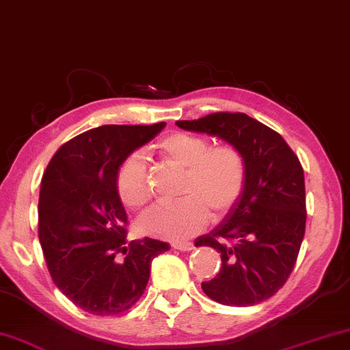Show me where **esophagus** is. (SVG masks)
I'll list each match as a JSON object with an SVG mask.
<instances>
[{
	"mask_svg": "<svg viewBox=\"0 0 350 350\" xmlns=\"http://www.w3.org/2000/svg\"><path fill=\"white\" fill-rule=\"evenodd\" d=\"M172 247H174V250H176V251H192L194 250V245H192V243H187V241H175V243H172Z\"/></svg>",
	"mask_w": 350,
	"mask_h": 350,
	"instance_id": "1",
	"label": "esophagus"
}]
</instances>
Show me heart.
Wrapping results in <instances>:
<instances>
[{
    "instance_id": "obj_1",
    "label": "heart",
    "mask_w": 350,
    "mask_h": 350,
    "mask_svg": "<svg viewBox=\"0 0 350 350\" xmlns=\"http://www.w3.org/2000/svg\"><path fill=\"white\" fill-rule=\"evenodd\" d=\"M158 150L170 165L185 170L178 202H163L140 217V230L146 235L170 241H185L196 235L208 221V210L221 216L240 199L246 181V163L234 145L210 148V142L176 133L159 142ZM116 191L124 205L140 208L150 200L145 161L133 153L116 174Z\"/></svg>"
}]
</instances>
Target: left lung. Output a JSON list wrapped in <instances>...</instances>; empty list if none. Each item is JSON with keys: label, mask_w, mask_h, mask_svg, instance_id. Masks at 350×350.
<instances>
[{"label": "left lung", "mask_w": 350, "mask_h": 350, "mask_svg": "<svg viewBox=\"0 0 350 350\" xmlns=\"http://www.w3.org/2000/svg\"><path fill=\"white\" fill-rule=\"evenodd\" d=\"M240 150L246 181L234 206L196 246L221 254V270L202 291L221 305L252 306L275 295L295 265L306 226L303 167L276 131L246 113L217 112L176 121Z\"/></svg>", "instance_id": "1"}]
</instances>
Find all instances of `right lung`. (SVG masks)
Here are the masks:
<instances>
[{
  "label": "right lung",
  "mask_w": 350,
  "mask_h": 350,
  "mask_svg": "<svg viewBox=\"0 0 350 350\" xmlns=\"http://www.w3.org/2000/svg\"><path fill=\"white\" fill-rule=\"evenodd\" d=\"M164 128V121L99 126L59 146L45 169L39 241L50 276L74 305L94 316L135 305L148 284L151 262L170 247L153 238L126 245L128 216L116 191L123 161Z\"/></svg>",
  "instance_id": "add662e5"
}]
</instances>
